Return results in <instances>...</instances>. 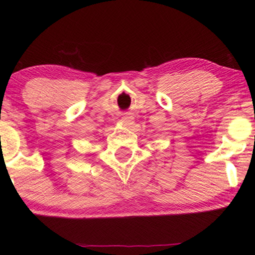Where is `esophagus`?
<instances>
[{"mask_svg": "<svg viewBox=\"0 0 255 255\" xmlns=\"http://www.w3.org/2000/svg\"><path fill=\"white\" fill-rule=\"evenodd\" d=\"M121 123L125 125V127H128V125H131L132 123H133V118L130 117V116H125L121 120Z\"/></svg>", "mask_w": 255, "mask_h": 255, "instance_id": "esophagus-1", "label": "esophagus"}]
</instances>
